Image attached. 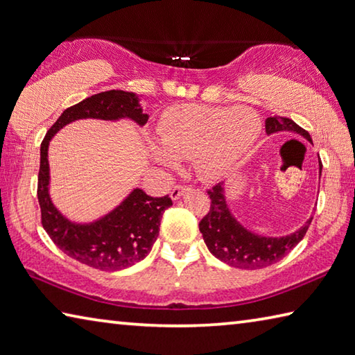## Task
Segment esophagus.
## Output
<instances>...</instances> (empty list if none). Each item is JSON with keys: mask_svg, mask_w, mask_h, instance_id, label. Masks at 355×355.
<instances>
[{"mask_svg": "<svg viewBox=\"0 0 355 355\" xmlns=\"http://www.w3.org/2000/svg\"><path fill=\"white\" fill-rule=\"evenodd\" d=\"M187 190V187L185 185H176L175 189H173L171 191H170V196H171V199H179L180 198V195H182V193Z\"/></svg>", "mask_w": 355, "mask_h": 355, "instance_id": "1", "label": "esophagus"}]
</instances>
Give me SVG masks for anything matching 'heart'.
<instances>
[{
    "instance_id": "b5f03b06",
    "label": "heart",
    "mask_w": 355,
    "mask_h": 355,
    "mask_svg": "<svg viewBox=\"0 0 355 355\" xmlns=\"http://www.w3.org/2000/svg\"><path fill=\"white\" fill-rule=\"evenodd\" d=\"M259 132V116L245 106L182 105L160 119L157 137L162 148L151 146V156L166 168L176 166V157H191L200 179L216 180L243 159Z\"/></svg>"
}]
</instances>
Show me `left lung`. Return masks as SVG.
<instances>
[{"mask_svg":"<svg viewBox=\"0 0 355 355\" xmlns=\"http://www.w3.org/2000/svg\"><path fill=\"white\" fill-rule=\"evenodd\" d=\"M278 131H292L297 135L312 139L309 132L297 125L293 120L287 117H267L266 119V132ZM320 175H322V165H320ZM207 195L210 196V210L200 219L199 230L202 233L209 250L223 263L229 264L236 269L255 270L263 267L275 264L277 261L284 258L293 247L306 235L309 229V219L298 232L292 233L284 238H263L255 233L244 229L238 220L230 215L227 209L223 184L213 185L207 190Z\"/></svg>","mask_w":355,"mask_h":355,"instance_id":"8db88e82","label":"left lung"}]
</instances>
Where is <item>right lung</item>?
I'll use <instances>...</instances> for the list:
<instances>
[{
	"label": "right lung",
	"instance_id": "add662e5",
	"mask_svg": "<svg viewBox=\"0 0 355 355\" xmlns=\"http://www.w3.org/2000/svg\"><path fill=\"white\" fill-rule=\"evenodd\" d=\"M120 117L132 119L139 125H145L148 120L132 92L112 89L94 94L64 110L46 132L40 148L37 196L43 229L66 255L105 272L126 269L148 255L159 235L164 211L173 205L171 198H151L144 190L136 189L116 210L100 220L89 225L72 224L51 202L48 146L52 136L73 120H117Z\"/></svg>",
	"mask_w": 355,
	"mask_h": 355
}]
</instances>
